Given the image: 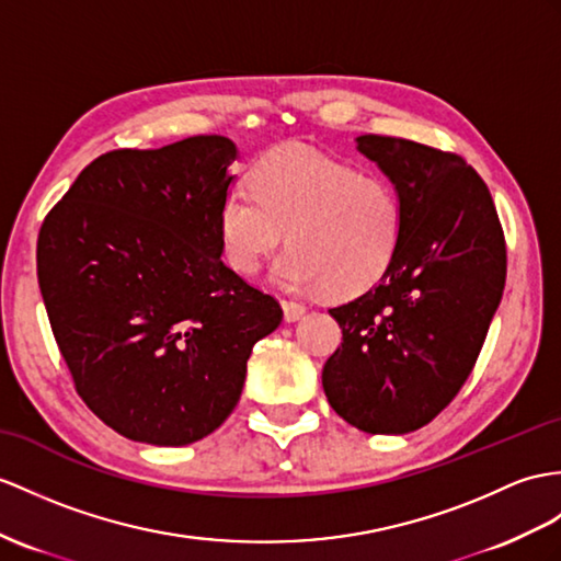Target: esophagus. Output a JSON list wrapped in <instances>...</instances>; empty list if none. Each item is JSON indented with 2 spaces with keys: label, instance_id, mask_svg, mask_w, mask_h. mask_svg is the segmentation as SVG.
<instances>
[{
  "label": "esophagus",
  "instance_id": "esophagus-1",
  "mask_svg": "<svg viewBox=\"0 0 561 561\" xmlns=\"http://www.w3.org/2000/svg\"><path fill=\"white\" fill-rule=\"evenodd\" d=\"M280 307H283V313H285V321L293 323V321H299L305 317V305L299 302H293V299H280Z\"/></svg>",
  "mask_w": 561,
  "mask_h": 561
}]
</instances>
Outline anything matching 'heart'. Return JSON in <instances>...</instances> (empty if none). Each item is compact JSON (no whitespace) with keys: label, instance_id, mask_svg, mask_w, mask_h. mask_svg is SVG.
I'll list each match as a JSON object with an SVG mask.
<instances>
[{"label":"heart","instance_id":"1","mask_svg":"<svg viewBox=\"0 0 561 561\" xmlns=\"http://www.w3.org/2000/svg\"><path fill=\"white\" fill-rule=\"evenodd\" d=\"M288 233L271 276L285 290L354 297L386 276L404 238L402 199L388 181L305 145L276 147L230 187L218 240L238 273L259 271Z\"/></svg>","mask_w":561,"mask_h":561}]
</instances>
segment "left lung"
I'll return each instance as SVG.
<instances>
[{
    "mask_svg": "<svg viewBox=\"0 0 561 561\" xmlns=\"http://www.w3.org/2000/svg\"><path fill=\"white\" fill-rule=\"evenodd\" d=\"M404 207V238L371 290L328 309L343 343L323 366L335 412L364 433L402 435L467 383L500 307L507 244L490 190L459 154L359 135Z\"/></svg>",
    "mask_w": 561,
    "mask_h": 561,
    "instance_id": "1",
    "label": "left lung"
}]
</instances>
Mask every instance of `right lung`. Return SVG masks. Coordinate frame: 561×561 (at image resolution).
Returning a JSON list of instances; mask_svg holds the SVG:
<instances>
[{
    "mask_svg": "<svg viewBox=\"0 0 561 561\" xmlns=\"http://www.w3.org/2000/svg\"><path fill=\"white\" fill-rule=\"evenodd\" d=\"M236 157L224 135L114 149L39 228L37 280L61 357L83 402L128 440L207 438L240 400L254 343L283 321L276 299L221 262Z\"/></svg>",
    "mask_w": 561,
    "mask_h": 561,
    "instance_id": "right-lung-1",
    "label": "right lung"
}]
</instances>
